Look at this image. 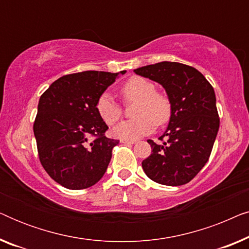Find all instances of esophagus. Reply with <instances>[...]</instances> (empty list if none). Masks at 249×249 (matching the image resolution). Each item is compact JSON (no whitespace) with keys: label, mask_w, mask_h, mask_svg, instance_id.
<instances>
[{"label":"esophagus","mask_w":249,"mask_h":249,"mask_svg":"<svg viewBox=\"0 0 249 249\" xmlns=\"http://www.w3.org/2000/svg\"><path fill=\"white\" fill-rule=\"evenodd\" d=\"M120 142H122V144H130V145L136 144V141H128V139H121Z\"/></svg>","instance_id":"1"}]
</instances>
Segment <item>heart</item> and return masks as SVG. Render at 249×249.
Instances as JSON below:
<instances>
[{"label":"heart","instance_id":"b5f03b06","mask_svg":"<svg viewBox=\"0 0 249 249\" xmlns=\"http://www.w3.org/2000/svg\"><path fill=\"white\" fill-rule=\"evenodd\" d=\"M155 85L142 77H132L121 88L124 101H137L132 114L134 119L115 125L113 134L121 139L141 138L151 134L156 124H163L171 115V103L168 96L155 91ZM96 111L107 124H113L122 115L121 105L110 93L105 91L98 97Z\"/></svg>","mask_w":249,"mask_h":249}]
</instances>
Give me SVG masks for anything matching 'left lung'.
Here are the masks:
<instances>
[{"mask_svg": "<svg viewBox=\"0 0 249 249\" xmlns=\"http://www.w3.org/2000/svg\"><path fill=\"white\" fill-rule=\"evenodd\" d=\"M138 76L164 88L171 103L169 124L156 144L148 139L152 154L142 162L146 176L165 186L189 182L209 161L220 127L213 87L195 68L163 62L135 69Z\"/></svg>", "mask_w": 249, "mask_h": 249, "instance_id": "obj_1", "label": "left lung"}]
</instances>
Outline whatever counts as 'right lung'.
<instances>
[{
	"mask_svg": "<svg viewBox=\"0 0 249 249\" xmlns=\"http://www.w3.org/2000/svg\"><path fill=\"white\" fill-rule=\"evenodd\" d=\"M125 72L67 74L40 96L34 122L38 156L45 171L61 186L85 189L104 176L119 141L104 135L108 127L97 113L96 102Z\"/></svg>",
	"mask_w": 249,
	"mask_h": 249,
	"instance_id": "right-lung-1",
	"label": "right lung"
}]
</instances>
